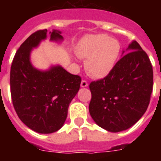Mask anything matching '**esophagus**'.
Segmentation results:
<instances>
[{
    "mask_svg": "<svg viewBox=\"0 0 161 161\" xmlns=\"http://www.w3.org/2000/svg\"><path fill=\"white\" fill-rule=\"evenodd\" d=\"M88 82L86 80H82L81 82V87H87Z\"/></svg>",
    "mask_w": 161,
    "mask_h": 161,
    "instance_id": "34e87169",
    "label": "esophagus"
}]
</instances>
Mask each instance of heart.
<instances>
[{
  "mask_svg": "<svg viewBox=\"0 0 161 161\" xmlns=\"http://www.w3.org/2000/svg\"><path fill=\"white\" fill-rule=\"evenodd\" d=\"M121 45L118 40L105 34L87 35L77 48V56L86 59L85 68L94 77H104L115 67L120 56Z\"/></svg>",
  "mask_w": 161,
  "mask_h": 161,
  "instance_id": "obj_1",
  "label": "heart"
}]
</instances>
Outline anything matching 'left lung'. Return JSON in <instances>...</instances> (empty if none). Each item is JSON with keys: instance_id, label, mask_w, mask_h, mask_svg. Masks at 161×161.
Wrapping results in <instances>:
<instances>
[{"instance_id": "1", "label": "left lung", "mask_w": 161, "mask_h": 161, "mask_svg": "<svg viewBox=\"0 0 161 161\" xmlns=\"http://www.w3.org/2000/svg\"><path fill=\"white\" fill-rule=\"evenodd\" d=\"M128 50L106 77L90 84L91 117L99 127L114 133L141 119L153 91V72L147 54L135 40Z\"/></svg>"}]
</instances>
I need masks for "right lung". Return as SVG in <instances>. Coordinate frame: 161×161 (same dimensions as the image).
I'll use <instances>...</instances> for the list:
<instances>
[{"mask_svg":"<svg viewBox=\"0 0 161 161\" xmlns=\"http://www.w3.org/2000/svg\"><path fill=\"white\" fill-rule=\"evenodd\" d=\"M47 30L31 34L17 50L10 70L13 105L20 121L33 131L51 134L58 131L66 120L68 107L79 91L81 77L61 66L41 71L33 67L30 53L46 38ZM51 40H63L54 30Z\"/></svg>","mask_w":161,"mask_h":161,"instance_id":"right-lung-1","label":"right lung"}]
</instances>
